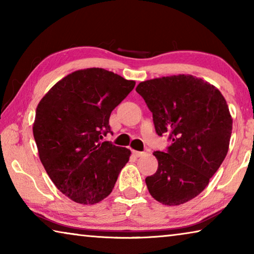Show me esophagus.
Listing matches in <instances>:
<instances>
[{"label":"esophagus","mask_w":254,"mask_h":254,"mask_svg":"<svg viewBox=\"0 0 254 254\" xmlns=\"http://www.w3.org/2000/svg\"><path fill=\"white\" fill-rule=\"evenodd\" d=\"M132 154L134 157H136V158H139V157H142L143 154H144V152H142V151H136V150H132Z\"/></svg>","instance_id":"34e87169"}]
</instances>
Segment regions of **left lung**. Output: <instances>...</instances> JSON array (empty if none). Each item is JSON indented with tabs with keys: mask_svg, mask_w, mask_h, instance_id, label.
<instances>
[{
	"mask_svg": "<svg viewBox=\"0 0 254 254\" xmlns=\"http://www.w3.org/2000/svg\"><path fill=\"white\" fill-rule=\"evenodd\" d=\"M135 91L152 112L158 135L169 134L167 151H156V174L145 178L150 195L182 205L204 190L229 151L233 120L221 92L201 78L174 75L145 80Z\"/></svg>",
	"mask_w": 254,
	"mask_h": 254,
	"instance_id": "8db88e82",
	"label": "left lung"
}]
</instances>
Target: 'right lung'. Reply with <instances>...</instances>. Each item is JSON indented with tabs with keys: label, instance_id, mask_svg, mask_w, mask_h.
I'll use <instances>...</instances> for the list:
<instances>
[{
	"label": "right lung",
	"instance_id": "right-lung-1",
	"mask_svg": "<svg viewBox=\"0 0 254 254\" xmlns=\"http://www.w3.org/2000/svg\"><path fill=\"white\" fill-rule=\"evenodd\" d=\"M135 86L103 68L76 70L55 84L36 111L33 136L47 174L64 195L93 205L113 190L131 156L103 135L110 115Z\"/></svg>",
	"mask_w": 254,
	"mask_h": 254
}]
</instances>
